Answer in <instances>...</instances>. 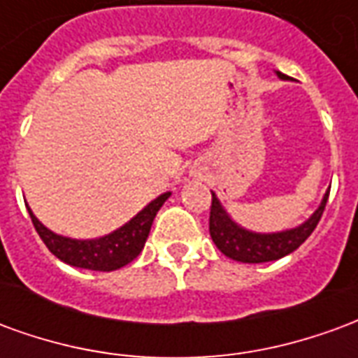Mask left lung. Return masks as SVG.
Masks as SVG:
<instances>
[{
    "mask_svg": "<svg viewBox=\"0 0 358 358\" xmlns=\"http://www.w3.org/2000/svg\"><path fill=\"white\" fill-rule=\"evenodd\" d=\"M276 76L282 78V80H289L285 74L278 73V71ZM210 194H213V203H210L209 232L213 241H215V245L228 259L240 261V263L255 264L278 261V259L289 255V253H293L295 249L299 248L301 243L313 234V230L318 224V220L322 217L324 207H326V201H328V195H330V189L324 194L318 209L303 224L289 228V230H282V232L268 234L253 232V230H248V228L238 224L228 215V210L222 207V203L217 197V194L215 192H210Z\"/></svg>",
    "mask_w": 358,
    "mask_h": 358,
    "instance_id": "obj_1",
    "label": "left lung"
}]
</instances>
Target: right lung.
Wrapping results in <instances>:
<instances>
[{"label":"right lung","mask_w":358,"mask_h":358,"mask_svg":"<svg viewBox=\"0 0 358 358\" xmlns=\"http://www.w3.org/2000/svg\"><path fill=\"white\" fill-rule=\"evenodd\" d=\"M169 197H171V192L161 194L153 201L148 203L126 224L113 230L107 236L95 238V240H74V238H66L61 234L51 232L50 228H45L36 218L32 209L28 207V203L27 209L30 218H32L36 232L40 234L43 243L48 245V249L57 257L59 261L76 266V268L110 272V270L122 268L140 255L141 249L145 245V240H148L151 224H153V218Z\"/></svg>","instance_id":"1"}]
</instances>
